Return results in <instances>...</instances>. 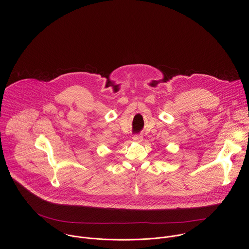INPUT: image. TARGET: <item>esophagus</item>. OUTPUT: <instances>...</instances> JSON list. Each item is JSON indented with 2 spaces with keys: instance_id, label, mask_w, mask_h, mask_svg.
<instances>
[{
  "instance_id": "1",
  "label": "esophagus",
  "mask_w": 249,
  "mask_h": 249,
  "mask_svg": "<svg viewBox=\"0 0 249 249\" xmlns=\"http://www.w3.org/2000/svg\"><path fill=\"white\" fill-rule=\"evenodd\" d=\"M133 140L135 142H142V141H143V137H142L141 135H134Z\"/></svg>"
}]
</instances>
